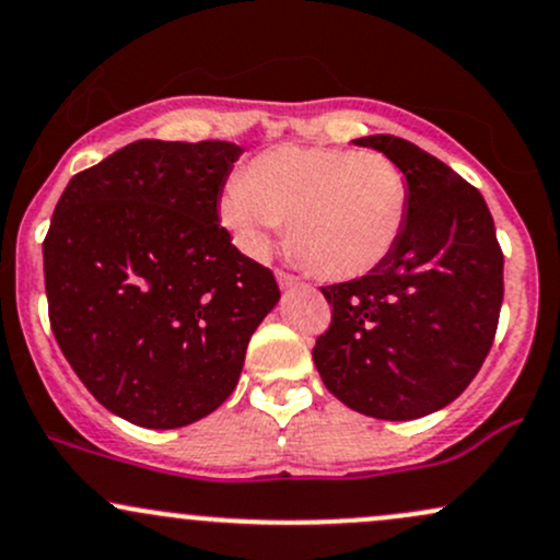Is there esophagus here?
Here are the masks:
<instances>
[{
	"instance_id": "obj_1",
	"label": "esophagus",
	"mask_w": 560,
	"mask_h": 560,
	"mask_svg": "<svg viewBox=\"0 0 560 560\" xmlns=\"http://www.w3.org/2000/svg\"><path fill=\"white\" fill-rule=\"evenodd\" d=\"M276 281H279V287H281V289H294V287H300V284H302V281L298 279V276L284 273V271L276 273Z\"/></svg>"
}]
</instances>
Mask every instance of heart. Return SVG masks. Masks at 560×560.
Listing matches in <instances>:
<instances>
[{
	"instance_id": "b5f03b06",
	"label": "heart",
	"mask_w": 560,
	"mask_h": 560,
	"mask_svg": "<svg viewBox=\"0 0 560 560\" xmlns=\"http://www.w3.org/2000/svg\"><path fill=\"white\" fill-rule=\"evenodd\" d=\"M410 213L408 178L382 152L281 144L260 152L221 197V223L249 258L289 242L318 276L358 279L389 258Z\"/></svg>"
}]
</instances>
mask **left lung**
<instances>
[{
    "instance_id": "left-lung-1",
    "label": "left lung",
    "mask_w": 560,
    "mask_h": 560,
    "mask_svg": "<svg viewBox=\"0 0 560 560\" xmlns=\"http://www.w3.org/2000/svg\"><path fill=\"white\" fill-rule=\"evenodd\" d=\"M400 165L410 213L374 271L320 287L331 326L313 347L326 389L371 419L445 408L490 352L503 305V253L485 197L413 141L355 139Z\"/></svg>"
}]
</instances>
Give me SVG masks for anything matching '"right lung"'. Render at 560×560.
I'll use <instances>...</instances> for the list:
<instances>
[{
  "mask_svg": "<svg viewBox=\"0 0 560 560\" xmlns=\"http://www.w3.org/2000/svg\"><path fill=\"white\" fill-rule=\"evenodd\" d=\"M231 141L141 139L70 178L44 240L49 324L120 419L178 429L234 392L279 284L231 244Z\"/></svg>",
  "mask_w": 560,
  "mask_h": 560,
  "instance_id": "add662e5",
  "label": "right lung"
}]
</instances>
